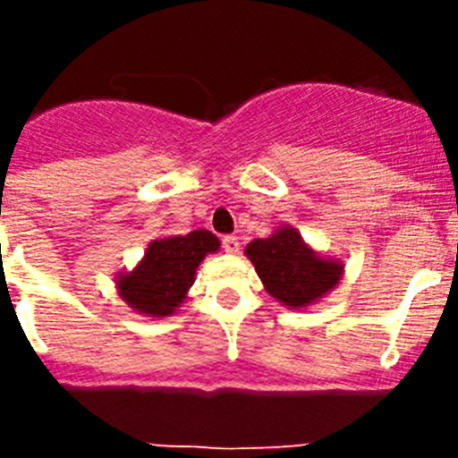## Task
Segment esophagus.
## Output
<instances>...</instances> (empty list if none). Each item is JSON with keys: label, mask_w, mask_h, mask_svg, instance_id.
<instances>
[{"label": "esophagus", "mask_w": 458, "mask_h": 458, "mask_svg": "<svg viewBox=\"0 0 458 458\" xmlns=\"http://www.w3.org/2000/svg\"><path fill=\"white\" fill-rule=\"evenodd\" d=\"M222 250H225L226 254H238V250H241V242H238V238H233V236H225L222 238Z\"/></svg>", "instance_id": "esophagus-1"}]
</instances>
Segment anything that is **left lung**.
Segmentation results:
<instances>
[{
	"label": "left lung",
	"instance_id": "1",
	"mask_svg": "<svg viewBox=\"0 0 458 458\" xmlns=\"http://www.w3.org/2000/svg\"><path fill=\"white\" fill-rule=\"evenodd\" d=\"M245 257L252 261L264 289L289 310L314 305L344 277L339 259L317 252L286 225L277 226L268 238L248 242Z\"/></svg>",
	"mask_w": 458,
	"mask_h": 458
}]
</instances>
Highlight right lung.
I'll list each match as a JSON object with an SVG mask.
<instances>
[{"mask_svg": "<svg viewBox=\"0 0 458 458\" xmlns=\"http://www.w3.org/2000/svg\"><path fill=\"white\" fill-rule=\"evenodd\" d=\"M220 250L216 233L197 229L185 236L156 238L132 270L114 277L116 293L128 307L151 318L172 317L188 298L197 268Z\"/></svg>", "mask_w": 458, "mask_h": 458, "instance_id": "right-lung-1", "label": "right lung"}]
</instances>
